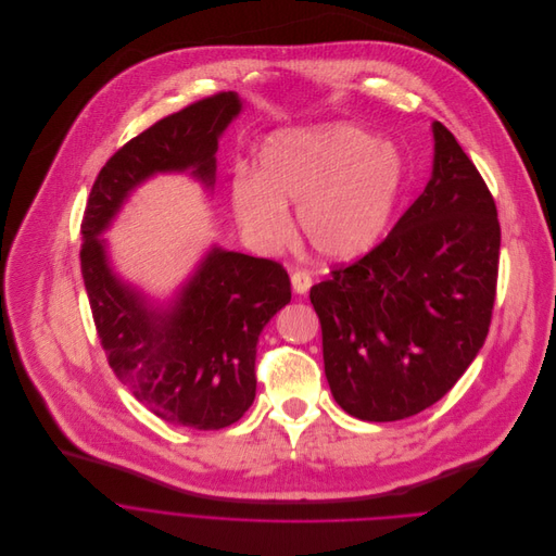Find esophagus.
Wrapping results in <instances>:
<instances>
[{
  "mask_svg": "<svg viewBox=\"0 0 556 556\" xmlns=\"http://www.w3.org/2000/svg\"><path fill=\"white\" fill-rule=\"evenodd\" d=\"M291 285H293L295 293H306L311 289V285H313V278H311L308 271L298 269V271L291 274Z\"/></svg>",
  "mask_w": 556,
  "mask_h": 556,
  "instance_id": "34e87169",
  "label": "esophagus"
}]
</instances>
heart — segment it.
<instances>
[{"mask_svg": "<svg viewBox=\"0 0 556 556\" xmlns=\"http://www.w3.org/2000/svg\"><path fill=\"white\" fill-rule=\"evenodd\" d=\"M401 186V164L353 125L282 134L258 155V177L237 175L230 205L241 232L261 250L291 239L287 205H298L308 245L326 258L366 254L383 235Z\"/></svg>", "mask_w": 556, "mask_h": 556, "instance_id": "heart-1", "label": "heart"}]
</instances>
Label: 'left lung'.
Returning a JSON list of instances; mask_svg holds the SVG:
<instances>
[{
  "mask_svg": "<svg viewBox=\"0 0 556 556\" xmlns=\"http://www.w3.org/2000/svg\"><path fill=\"white\" fill-rule=\"evenodd\" d=\"M433 173L392 232L311 287L324 372L355 418H409L445 396L480 353L493 317L495 199L454 134L433 123Z\"/></svg>",
  "mask_w": 556,
  "mask_h": 556,
  "instance_id": "left-lung-1",
  "label": "left lung"
}]
</instances>
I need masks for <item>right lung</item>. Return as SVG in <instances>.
Listing matches in <instances>:
<instances>
[{
    "label": "right lung",
    "instance_id": "add662e5",
    "mask_svg": "<svg viewBox=\"0 0 556 556\" xmlns=\"http://www.w3.org/2000/svg\"><path fill=\"white\" fill-rule=\"evenodd\" d=\"M239 111V96L220 91L129 140L100 168L80 226V271L109 366L153 414L194 429L228 427L254 403L258 336L291 300L289 274L276 261L214 248L177 302L155 311L111 274L98 235L155 173L190 168L214 186L218 136Z\"/></svg>",
    "mask_w": 556,
    "mask_h": 556
}]
</instances>
